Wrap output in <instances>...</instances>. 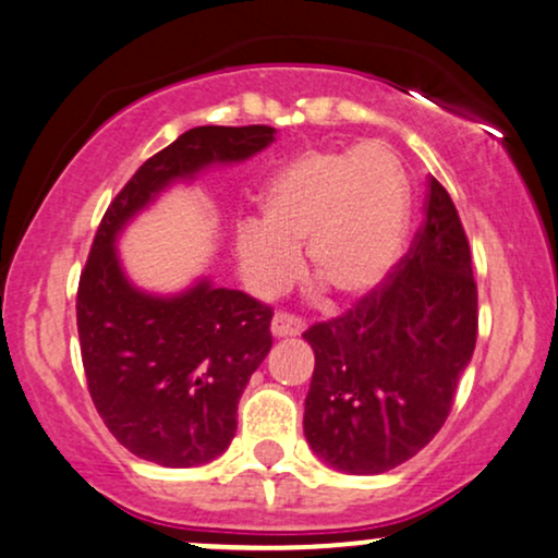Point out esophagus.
<instances>
[{
	"label": "esophagus",
	"instance_id": "1",
	"mask_svg": "<svg viewBox=\"0 0 558 558\" xmlns=\"http://www.w3.org/2000/svg\"><path fill=\"white\" fill-rule=\"evenodd\" d=\"M303 327H306V324H303V319H299V316H293V314H288V312L275 314L272 316V324H270V329H272L275 337H299L301 331H303Z\"/></svg>",
	"mask_w": 558,
	"mask_h": 558
}]
</instances>
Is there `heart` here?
<instances>
[{
	"label": "heart",
	"instance_id": "heart-1",
	"mask_svg": "<svg viewBox=\"0 0 558 558\" xmlns=\"http://www.w3.org/2000/svg\"><path fill=\"white\" fill-rule=\"evenodd\" d=\"M409 195L397 154L384 144L308 149L267 182L263 221L234 231L239 267L257 293H278L308 272L340 299L355 301L384 283L407 234Z\"/></svg>",
	"mask_w": 558,
	"mask_h": 558
}]
</instances>
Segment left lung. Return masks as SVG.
Segmentation results:
<instances>
[{"mask_svg":"<svg viewBox=\"0 0 558 558\" xmlns=\"http://www.w3.org/2000/svg\"><path fill=\"white\" fill-rule=\"evenodd\" d=\"M404 257L342 316L303 331L316 365L303 433L329 466L371 476L417 456L446 425L474 355L478 293L448 190L427 182Z\"/></svg>","mask_w":558,"mask_h":558,"instance_id":"8db88e82","label":"left lung"}]
</instances>
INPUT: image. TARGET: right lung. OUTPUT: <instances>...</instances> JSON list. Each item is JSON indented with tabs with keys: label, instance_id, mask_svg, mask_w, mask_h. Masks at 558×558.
Wrapping results in <instances>:
<instances>
[{
	"label": "right lung",
	"instance_id": "obj_1",
	"mask_svg": "<svg viewBox=\"0 0 558 558\" xmlns=\"http://www.w3.org/2000/svg\"><path fill=\"white\" fill-rule=\"evenodd\" d=\"M272 141L270 125L185 131L112 197L92 242L76 291L84 376L112 437L144 461L190 469L229 448L239 397L272 348V308L210 280L178 295L138 291L116 236L167 185L250 159Z\"/></svg>",
	"mask_w": 558,
	"mask_h": 558
}]
</instances>
